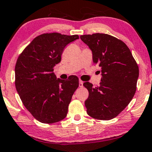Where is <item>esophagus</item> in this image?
Here are the masks:
<instances>
[{
  "label": "esophagus",
  "instance_id": "obj_1",
  "mask_svg": "<svg viewBox=\"0 0 152 152\" xmlns=\"http://www.w3.org/2000/svg\"><path fill=\"white\" fill-rule=\"evenodd\" d=\"M83 83H84L83 81H82V80H80L79 87H83Z\"/></svg>",
  "mask_w": 152,
  "mask_h": 152
}]
</instances>
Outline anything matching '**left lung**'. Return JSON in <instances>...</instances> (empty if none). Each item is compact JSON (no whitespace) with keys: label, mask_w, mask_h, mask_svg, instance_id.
Segmentation results:
<instances>
[{"label":"left lung","mask_w":152,"mask_h":152,"mask_svg":"<svg viewBox=\"0 0 152 152\" xmlns=\"http://www.w3.org/2000/svg\"><path fill=\"white\" fill-rule=\"evenodd\" d=\"M80 39L91 50L94 63L102 72L99 87H93L89 82L83 84L89 91L85 102L87 113L97 120H111L133 98L139 67L128 46L121 39L102 33L81 35Z\"/></svg>","instance_id":"left-lung-1"}]
</instances>
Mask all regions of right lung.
<instances>
[{"instance_id": "add662e5", "label": "right lung", "mask_w": 152, "mask_h": 152, "mask_svg": "<svg viewBox=\"0 0 152 152\" xmlns=\"http://www.w3.org/2000/svg\"><path fill=\"white\" fill-rule=\"evenodd\" d=\"M78 35L44 33L35 37L17 60L15 87L25 108L43 123H54L66 117L68 106L79 87V79L71 75L56 79L53 67L61 61L67 44Z\"/></svg>"}]
</instances>
